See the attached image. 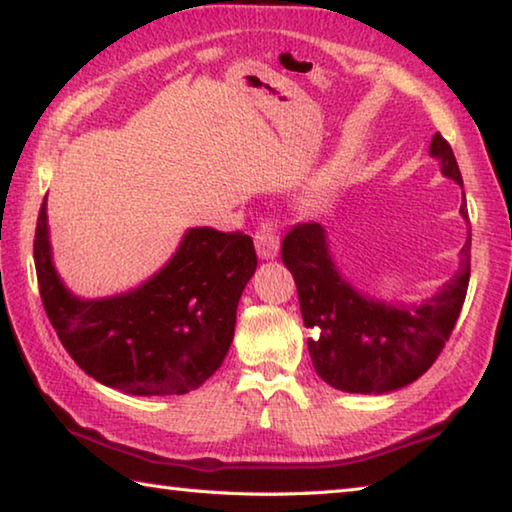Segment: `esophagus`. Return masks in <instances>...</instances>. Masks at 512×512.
I'll return each mask as SVG.
<instances>
[{"mask_svg":"<svg viewBox=\"0 0 512 512\" xmlns=\"http://www.w3.org/2000/svg\"><path fill=\"white\" fill-rule=\"evenodd\" d=\"M255 248L259 259H275L277 253H280V237H277V230L271 221H266L257 228Z\"/></svg>","mask_w":512,"mask_h":512,"instance_id":"obj_1","label":"esophagus"}]
</instances>
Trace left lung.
<instances>
[{"label":"left lung","instance_id":"left-lung-1","mask_svg":"<svg viewBox=\"0 0 512 512\" xmlns=\"http://www.w3.org/2000/svg\"><path fill=\"white\" fill-rule=\"evenodd\" d=\"M429 155L440 173L463 187L452 146L433 135ZM461 216L467 221L463 194ZM470 223V221H467ZM470 244L458 253V271L422 302H386L361 293L345 280L320 223H300L282 241V262L298 287L300 311L314 332L307 341L318 377L345 393L381 395L422 377L461 314L470 284Z\"/></svg>","mask_w":512,"mask_h":512}]
</instances>
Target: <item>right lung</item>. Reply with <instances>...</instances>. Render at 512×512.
Instances as JSON below:
<instances>
[{
	"label": "right lung",
	"mask_w": 512,
	"mask_h": 512,
	"mask_svg": "<svg viewBox=\"0 0 512 512\" xmlns=\"http://www.w3.org/2000/svg\"><path fill=\"white\" fill-rule=\"evenodd\" d=\"M40 298L79 368L131 395H185L210 379L230 350L237 305L257 268L244 232L189 228L173 257L140 287L79 298L54 266L42 201L33 241Z\"/></svg>",
	"instance_id": "right-lung-1"
}]
</instances>
